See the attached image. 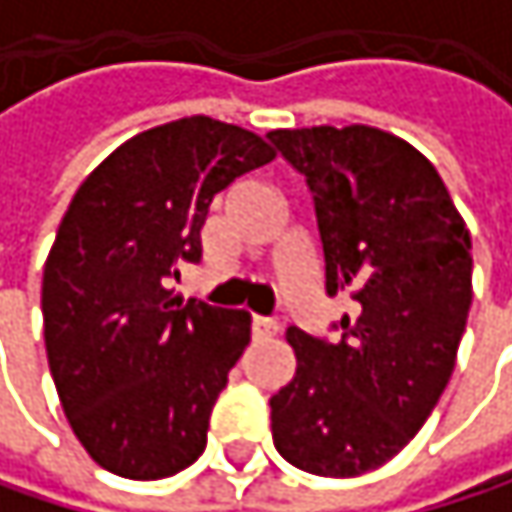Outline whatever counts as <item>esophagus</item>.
Masks as SVG:
<instances>
[{
	"label": "esophagus",
	"mask_w": 512,
	"mask_h": 512,
	"mask_svg": "<svg viewBox=\"0 0 512 512\" xmlns=\"http://www.w3.org/2000/svg\"><path fill=\"white\" fill-rule=\"evenodd\" d=\"M275 329H278V323L272 320V317H252V332H255V338H266V335H275Z\"/></svg>",
	"instance_id": "esophagus-1"
}]
</instances>
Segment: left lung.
Here are the masks:
<instances>
[{
  "mask_svg": "<svg viewBox=\"0 0 512 512\" xmlns=\"http://www.w3.org/2000/svg\"><path fill=\"white\" fill-rule=\"evenodd\" d=\"M308 183L326 293L350 290L338 338L287 329L293 379L272 394L275 451L356 477L397 457L436 409L471 308V237L424 154L376 127L272 130Z\"/></svg>",
  "mask_w": 512,
  "mask_h": 512,
  "instance_id": "obj_1",
  "label": "left lung"
}]
</instances>
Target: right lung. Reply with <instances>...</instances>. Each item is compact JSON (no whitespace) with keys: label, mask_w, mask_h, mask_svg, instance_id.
Returning <instances> with one entry per match:
<instances>
[{"label":"right lung","mask_w":512,"mask_h":512,"mask_svg":"<svg viewBox=\"0 0 512 512\" xmlns=\"http://www.w3.org/2000/svg\"><path fill=\"white\" fill-rule=\"evenodd\" d=\"M272 159L255 133L192 115L133 136L76 189L44 266V341L61 409L106 471L156 480L204 454L252 317L183 305L168 281L201 260L210 201Z\"/></svg>","instance_id":"right-lung-1"}]
</instances>
